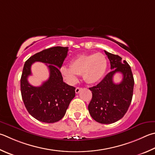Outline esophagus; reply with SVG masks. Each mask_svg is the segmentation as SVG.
Segmentation results:
<instances>
[{"mask_svg":"<svg viewBox=\"0 0 155 155\" xmlns=\"http://www.w3.org/2000/svg\"><path fill=\"white\" fill-rule=\"evenodd\" d=\"M81 90H82V88H81V87H77V88H76V89H75V92H76V94H78V93H79Z\"/></svg>","mask_w":155,"mask_h":155,"instance_id":"esophagus-1","label":"esophagus"}]
</instances>
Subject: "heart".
<instances>
[{
	"mask_svg": "<svg viewBox=\"0 0 155 155\" xmlns=\"http://www.w3.org/2000/svg\"><path fill=\"white\" fill-rule=\"evenodd\" d=\"M70 67L62 66L61 74L70 83L77 81V75H83L87 83L98 82L104 75L107 68V60L101 53L81 54L70 61Z\"/></svg>",
	"mask_w": 155,
	"mask_h": 155,
	"instance_id": "obj_1",
	"label": "heart"
}]
</instances>
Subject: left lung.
Instances as JSON below:
<instances>
[{
    "instance_id": "8db88e82",
    "label": "left lung",
    "mask_w": 155,
    "mask_h": 155,
    "mask_svg": "<svg viewBox=\"0 0 155 155\" xmlns=\"http://www.w3.org/2000/svg\"><path fill=\"white\" fill-rule=\"evenodd\" d=\"M110 62V72L96 86L90 87L92 99L88 106L89 114L95 121L110 124L122 119L127 111L133 96L134 79L131 67L118 55L104 51ZM117 72L123 75L122 81L116 84L114 75Z\"/></svg>"
}]
</instances>
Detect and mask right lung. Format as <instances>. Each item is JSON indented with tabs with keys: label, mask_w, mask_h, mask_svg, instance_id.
<instances>
[{
	"label": "right lung",
	"mask_w": 155,
	"mask_h": 155,
	"mask_svg": "<svg viewBox=\"0 0 155 155\" xmlns=\"http://www.w3.org/2000/svg\"><path fill=\"white\" fill-rule=\"evenodd\" d=\"M68 51V47H51L31 56L25 62L20 80L22 100L28 112L39 121H59L75 96V87L64 82L60 71ZM36 61L49 64L50 72L49 79L39 87L31 86L27 81L31 74V66Z\"/></svg>",
	"instance_id": "obj_1"
}]
</instances>
